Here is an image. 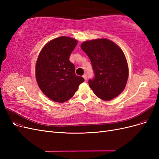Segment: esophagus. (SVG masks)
<instances>
[{"instance_id":"34e87169","label":"esophagus","mask_w":159,"mask_h":159,"mask_svg":"<svg viewBox=\"0 0 159 159\" xmlns=\"http://www.w3.org/2000/svg\"><path fill=\"white\" fill-rule=\"evenodd\" d=\"M83 78H84V80L86 81V80H87V78H88V77H87V74H84V75H83Z\"/></svg>"}]
</instances>
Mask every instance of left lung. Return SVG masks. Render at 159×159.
Segmentation results:
<instances>
[{
    "label": "left lung",
    "instance_id": "obj_1",
    "mask_svg": "<svg viewBox=\"0 0 159 159\" xmlns=\"http://www.w3.org/2000/svg\"><path fill=\"white\" fill-rule=\"evenodd\" d=\"M88 56L95 77L88 84L100 99L109 101L124 90L129 76L127 61L123 52L112 41L101 38L83 42L81 45Z\"/></svg>",
    "mask_w": 159,
    "mask_h": 159
}]
</instances>
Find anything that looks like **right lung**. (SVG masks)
Masks as SVG:
<instances>
[{
  "label": "right lung",
  "mask_w": 159,
  "mask_h": 159,
  "mask_svg": "<svg viewBox=\"0 0 159 159\" xmlns=\"http://www.w3.org/2000/svg\"><path fill=\"white\" fill-rule=\"evenodd\" d=\"M78 44L74 38L61 36L53 39L40 51L36 64V78L40 89L57 103L69 100L84 79L75 74L69 57Z\"/></svg>",
  "instance_id": "obj_1"
}]
</instances>
